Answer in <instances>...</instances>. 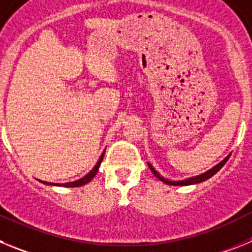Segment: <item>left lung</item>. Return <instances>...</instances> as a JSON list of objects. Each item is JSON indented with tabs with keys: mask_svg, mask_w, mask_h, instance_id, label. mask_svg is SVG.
I'll use <instances>...</instances> for the list:
<instances>
[{
	"mask_svg": "<svg viewBox=\"0 0 252 252\" xmlns=\"http://www.w3.org/2000/svg\"><path fill=\"white\" fill-rule=\"evenodd\" d=\"M228 158H230V155H228V157H227V158H224V159L222 160V161L220 162V164H217V165L213 166L212 169H209L208 171H206V173H203V174L197 175V177H193V178H189V179L178 180V182H173V180H169V179H165V178H162L161 175H160L159 173H158V171L155 170V169H154L153 166H151V164H148V165H149V168H150L151 173H153V174L155 175V177H157L158 179L161 180L162 183L169 184V186H190V184L201 183V182H204V180L209 179V178L212 177V175H215L216 173H217V171L220 170V169H221L222 166L224 165V164H226V161H227V160H228Z\"/></svg>",
	"mask_w": 252,
	"mask_h": 252,
	"instance_id": "obj_1",
	"label": "left lung"
}]
</instances>
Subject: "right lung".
I'll use <instances>...</instances> for the list:
<instances>
[{"label": "right lung", "instance_id": "1", "mask_svg": "<svg viewBox=\"0 0 252 252\" xmlns=\"http://www.w3.org/2000/svg\"><path fill=\"white\" fill-rule=\"evenodd\" d=\"M103 155H104V153L101 155V158H99L98 162L95 164L94 168H93L92 170H91L90 173H88V174L86 175V177H83V178H82V179L75 180V182H70V183L62 184V186H63V187H69V188H73V187H81V186H84V184H87V183H90L91 180H92L93 178H94V175L97 174V171H98V168H99V165H101L102 159H103ZM43 183H44V184H48V186H59V184L48 183V182H43Z\"/></svg>", "mask_w": 252, "mask_h": 252}]
</instances>
